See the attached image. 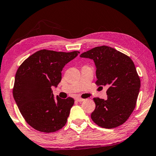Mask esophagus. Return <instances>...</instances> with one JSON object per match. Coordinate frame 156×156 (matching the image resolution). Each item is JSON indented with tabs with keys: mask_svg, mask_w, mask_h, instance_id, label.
Wrapping results in <instances>:
<instances>
[{
	"mask_svg": "<svg viewBox=\"0 0 156 156\" xmlns=\"http://www.w3.org/2000/svg\"><path fill=\"white\" fill-rule=\"evenodd\" d=\"M76 100L77 101H79V102H82L83 101H84V99H82V98H80V97H76Z\"/></svg>",
	"mask_w": 156,
	"mask_h": 156,
	"instance_id": "obj_1",
	"label": "esophagus"
}]
</instances>
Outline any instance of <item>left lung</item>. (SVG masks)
I'll return each mask as SVG.
<instances>
[{
    "mask_svg": "<svg viewBox=\"0 0 156 156\" xmlns=\"http://www.w3.org/2000/svg\"><path fill=\"white\" fill-rule=\"evenodd\" d=\"M81 57L94 62L99 87H107V99L94 98L96 108L91 118L104 129H113L126 122L136 107L140 87V78L129 56L108 46L83 52Z\"/></svg>",
    "mask_w": 156,
    "mask_h": 156,
    "instance_id": "obj_1",
    "label": "left lung"
}]
</instances>
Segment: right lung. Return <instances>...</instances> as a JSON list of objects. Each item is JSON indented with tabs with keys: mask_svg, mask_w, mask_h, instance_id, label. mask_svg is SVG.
<instances>
[{
	"mask_svg": "<svg viewBox=\"0 0 156 156\" xmlns=\"http://www.w3.org/2000/svg\"><path fill=\"white\" fill-rule=\"evenodd\" d=\"M79 51L71 52L41 50L27 58L17 70L13 97L28 124L37 131L51 133L66 124L73 98H54L52 88L62 80L66 64L75 58Z\"/></svg>",
	"mask_w": 156,
	"mask_h": 156,
	"instance_id": "1",
	"label": "right lung"
}]
</instances>
